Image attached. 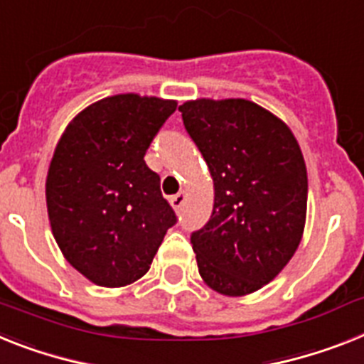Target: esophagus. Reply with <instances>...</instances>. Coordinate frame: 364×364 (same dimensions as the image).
Masks as SVG:
<instances>
[{
    "label": "esophagus",
    "mask_w": 364,
    "mask_h": 364,
    "mask_svg": "<svg viewBox=\"0 0 364 364\" xmlns=\"http://www.w3.org/2000/svg\"><path fill=\"white\" fill-rule=\"evenodd\" d=\"M185 198H187L185 196V192H179V194H176V196L170 198V205H172L176 210H179L181 209L183 203H185Z\"/></svg>",
    "instance_id": "obj_1"
}]
</instances>
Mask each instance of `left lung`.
I'll return each mask as SVG.
<instances>
[{
    "mask_svg": "<svg viewBox=\"0 0 364 364\" xmlns=\"http://www.w3.org/2000/svg\"><path fill=\"white\" fill-rule=\"evenodd\" d=\"M179 111L215 185L210 220L191 237L200 276L218 294H252L287 267L304 237L300 144L281 118L242 97H200Z\"/></svg>",
    "mask_w": 364,
    "mask_h": 364,
    "instance_id": "8db88e82",
    "label": "left lung"
}]
</instances>
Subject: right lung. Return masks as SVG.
<instances>
[{"label": "right lung", "mask_w": 364, "mask_h": 364, "mask_svg": "<svg viewBox=\"0 0 364 364\" xmlns=\"http://www.w3.org/2000/svg\"><path fill=\"white\" fill-rule=\"evenodd\" d=\"M176 100L135 92L85 107L60 135L46 177L51 233L64 259L100 287L149 270L176 215L144 161Z\"/></svg>", "instance_id": "1"}]
</instances>
